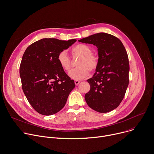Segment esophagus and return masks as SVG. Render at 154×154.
<instances>
[{
  "instance_id": "esophagus-1",
  "label": "esophagus",
  "mask_w": 154,
  "mask_h": 154,
  "mask_svg": "<svg viewBox=\"0 0 154 154\" xmlns=\"http://www.w3.org/2000/svg\"><path fill=\"white\" fill-rule=\"evenodd\" d=\"M74 83H75V85H78L80 83V81H79V80H75Z\"/></svg>"
}]
</instances>
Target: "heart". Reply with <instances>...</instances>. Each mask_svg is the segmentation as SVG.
<instances>
[{"label": "heart", "instance_id": "obj_1", "mask_svg": "<svg viewBox=\"0 0 154 154\" xmlns=\"http://www.w3.org/2000/svg\"><path fill=\"white\" fill-rule=\"evenodd\" d=\"M92 52V48L85 44H78L72 48V57L79 58L77 62L78 67L69 73V77L72 79L82 80L89 75V70L92 72L97 70L99 65V59ZM57 59L60 67L66 72H69L72 68V62L66 51H60Z\"/></svg>", "mask_w": 154, "mask_h": 154}]
</instances>
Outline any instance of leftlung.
<instances>
[{"label":"left lung","instance_id":"1","mask_svg":"<svg viewBox=\"0 0 154 154\" xmlns=\"http://www.w3.org/2000/svg\"><path fill=\"white\" fill-rule=\"evenodd\" d=\"M79 42L95 45L98 53V67L87 80L90 91L85 95L86 103L98 112H110L119 106L129 85V63L126 49L119 38L105 32Z\"/></svg>","mask_w":154,"mask_h":154}]
</instances>
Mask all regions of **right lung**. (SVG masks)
Listing matches in <instances>:
<instances>
[{"mask_svg":"<svg viewBox=\"0 0 154 154\" xmlns=\"http://www.w3.org/2000/svg\"><path fill=\"white\" fill-rule=\"evenodd\" d=\"M76 42L45 38L30 45L20 65L23 91L32 107L39 114L51 116L65 105L74 81L57 61L59 53Z\"/></svg>","mask_w":154,"mask_h":154,"instance_id":"1","label":"right lung"}]
</instances>
